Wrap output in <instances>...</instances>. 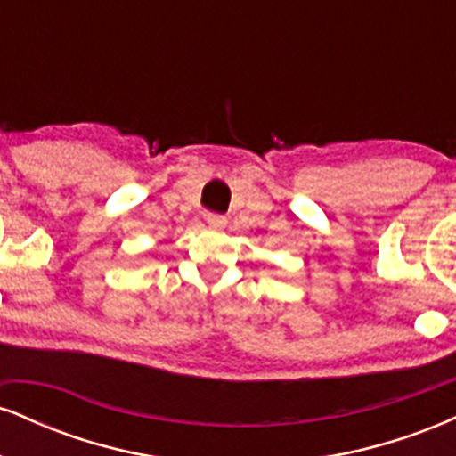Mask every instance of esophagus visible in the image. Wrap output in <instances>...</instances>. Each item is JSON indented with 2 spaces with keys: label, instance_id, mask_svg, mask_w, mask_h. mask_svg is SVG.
<instances>
[{
  "label": "esophagus",
  "instance_id": "34e87169",
  "mask_svg": "<svg viewBox=\"0 0 456 456\" xmlns=\"http://www.w3.org/2000/svg\"><path fill=\"white\" fill-rule=\"evenodd\" d=\"M206 223L210 224L212 229H221V227H224V224H227V218L223 216V214H214V212H210L206 216Z\"/></svg>",
  "mask_w": 456,
  "mask_h": 456
}]
</instances>
